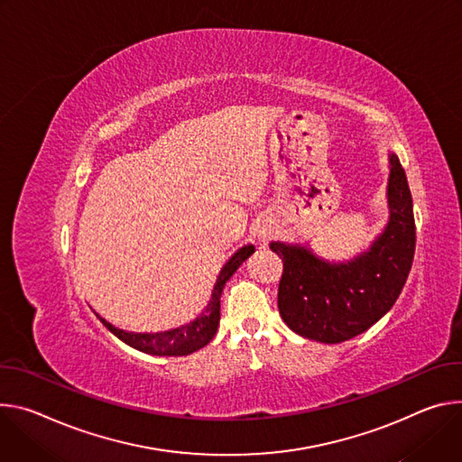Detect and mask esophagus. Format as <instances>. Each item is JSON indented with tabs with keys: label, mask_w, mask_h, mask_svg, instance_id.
Returning a JSON list of instances; mask_svg holds the SVG:
<instances>
[{
	"label": "esophagus",
	"mask_w": 462,
	"mask_h": 462,
	"mask_svg": "<svg viewBox=\"0 0 462 462\" xmlns=\"http://www.w3.org/2000/svg\"><path fill=\"white\" fill-rule=\"evenodd\" d=\"M270 233H272V224L263 222V224L259 226V229H257V238H259V240H264Z\"/></svg>",
	"instance_id": "esophagus-1"
}]
</instances>
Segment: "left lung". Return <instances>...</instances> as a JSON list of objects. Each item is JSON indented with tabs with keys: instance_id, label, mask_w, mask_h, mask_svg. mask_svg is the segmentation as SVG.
Listing matches in <instances>:
<instances>
[{
	"instance_id": "left-lung-1",
	"label": "left lung",
	"mask_w": 462,
	"mask_h": 462,
	"mask_svg": "<svg viewBox=\"0 0 462 462\" xmlns=\"http://www.w3.org/2000/svg\"><path fill=\"white\" fill-rule=\"evenodd\" d=\"M385 196L389 220L383 231L350 261H325L309 244L270 242L282 259L279 312L295 334L341 343L393 309L411 270L417 240L411 190L394 152H389Z\"/></svg>"
}]
</instances>
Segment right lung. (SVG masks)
Returning a JSON list of instances; mask_svg holds the SVG:
<instances>
[{
	"instance_id": "1",
	"label": "right lung",
	"mask_w": 462,
	"mask_h": 462,
	"mask_svg": "<svg viewBox=\"0 0 462 462\" xmlns=\"http://www.w3.org/2000/svg\"><path fill=\"white\" fill-rule=\"evenodd\" d=\"M251 253H254L253 244H245L240 249H236V253L220 270L208 306H205L203 312L194 321H190L187 325H181V327L167 330V332H156V334H141L139 332L137 334V332H125V330L114 327L106 319H102L98 314H97V318L114 336H117L121 341H125L132 348L141 350L144 354H152V356L192 354V352L199 350L201 346L208 345L215 337V334L218 330V323H220V297H222L224 286Z\"/></svg>"
}]
</instances>
